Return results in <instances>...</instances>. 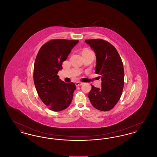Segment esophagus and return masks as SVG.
<instances>
[{
    "instance_id": "esophagus-1",
    "label": "esophagus",
    "mask_w": 157,
    "mask_h": 157,
    "mask_svg": "<svg viewBox=\"0 0 157 157\" xmlns=\"http://www.w3.org/2000/svg\"><path fill=\"white\" fill-rule=\"evenodd\" d=\"M75 85H76V86H79L82 85V82H76V83H75Z\"/></svg>"
}]
</instances>
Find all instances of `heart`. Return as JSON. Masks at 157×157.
Masks as SVG:
<instances>
[{"label": "heart", "mask_w": 157, "mask_h": 157, "mask_svg": "<svg viewBox=\"0 0 157 157\" xmlns=\"http://www.w3.org/2000/svg\"><path fill=\"white\" fill-rule=\"evenodd\" d=\"M82 55H88V54H94V52L88 49H85L82 51Z\"/></svg>", "instance_id": "1"}]
</instances>
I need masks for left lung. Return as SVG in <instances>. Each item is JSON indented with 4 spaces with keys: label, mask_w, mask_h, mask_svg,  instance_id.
<instances>
[{
    "label": "left lung",
    "mask_w": 157,
    "mask_h": 157,
    "mask_svg": "<svg viewBox=\"0 0 157 157\" xmlns=\"http://www.w3.org/2000/svg\"><path fill=\"white\" fill-rule=\"evenodd\" d=\"M96 54L97 74L100 75L102 88L91 85L88 94L91 104L101 111H108L115 106L121 97L124 85L123 63L116 48L101 39H86Z\"/></svg>",
    "instance_id": "left-lung-1"
}]
</instances>
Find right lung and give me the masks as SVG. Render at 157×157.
I'll list each match as a JSON object with an SVG mask.
<instances>
[{"label": "right lung", "mask_w": 157, "mask_h": 157, "mask_svg": "<svg viewBox=\"0 0 157 157\" xmlns=\"http://www.w3.org/2000/svg\"><path fill=\"white\" fill-rule=\"evenodd\" d=\"M79 40L52 39L39 49L33 67V81L42 101L53 111H61L71 104L76 90L73 82L65 83L57 75L71 49Z\"/></svg>", "instance_id": "right-lung-1"}]
</instances>
